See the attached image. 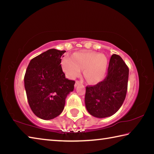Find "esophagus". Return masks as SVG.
Masks as SVG:
<instances>
[{"instance_id": "34e87169", "label": "esophagus", "mask_w": 154, "mask_h": 154, "mask_svg": "<svg viewBox=\"0 0 154 154\" xmlns=\"http://www.w3.org/2000/svg\"><path fill=\"white\" fill-rule=\"evenodd\" d=\"M80 84V82H79V81H76V82H75V86L77 87V85H79Z\"/></svg>"}]
</instances>
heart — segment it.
I'll return each mask as SVG.
<instances>
[{"instance_id":"b5f03b06","label":"heart","mask_w":154,"mask_h":154,"mask_svg":"<svg viewBox=\"0 0 154 154\" xmlns=\"http://www.w3.org/2000/svg\"><path fill=\"white\" fill-rule=\"evenodd\" d=\"M108 60L103 54L93 51H81L75 54L72 58L65 57L62 60V66L65 74L71 79L79 77L83 70L87 82L96 84L105 77Z\"/></svg>"}]
</instances>
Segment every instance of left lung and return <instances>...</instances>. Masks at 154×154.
Segmentation results:
<instances>
[{"instance_id":"8db88e82","label":"left lung","mask_w":154,"mask_h":154,"mask_svg":"<svg viewBox=\"0 0 154 154\" xmlns=\"http://www.w3.org/2000/svg\"><path fill=\"white\" fill-rule=\"evenodd\" d=\"M128 75V67L122 58L113 54L105 79L95 85L86 87L85 104L88 113L98 118L116 113L126 98Z\"/></svg>"}]
</instances>
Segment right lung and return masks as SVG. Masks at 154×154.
Segmentation results:
<instances>
[{"label":"right lung","instance_id":"1","mask_svg":"<svg viewBox=\"0 0 154 154\" xmlns=\"http://www.w3.org/2000/svg\"><path fill=\"white\" fill-rule=\"evenodd\" d=\"M66 51L51 49L31 60L24 76V87L31 110L38 118L49 120L64 108L75 81L65 77L61 66Z\"/></svg>","mask_w":154,"mask_h":154}]
</instances>
